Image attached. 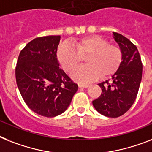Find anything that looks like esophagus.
I'll use <instances>...</instances> for the list:
<instances>
[{
  "instance_id": "obj_1",
  "label": "esophagus",
  "mask_w": 152,
  "mask_h": 152,
  "mask_svg": "<svg viewBox=\"0 0 152 152\" xmlns=\"http://www.w3.org/2000/svg\"><path fill=\"white\" fill-rule=\"evenodd\" d=\"M78 86L80 88H87L89 86V85L88 84H79Z\"/></svg>"
}]
</instances>
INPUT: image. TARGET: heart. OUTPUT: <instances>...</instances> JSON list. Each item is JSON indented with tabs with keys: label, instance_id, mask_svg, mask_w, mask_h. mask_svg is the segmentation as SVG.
Here are the masks:
<instances>
[{
	"label": "heart",
	"instance_id": "heart-1",
	"mask_svg": "<svg viewBox=\"0 0 152 152\" xmlns=\"http://www.w3.org/2000/svg\"><path fill=\"white\" fill-rule=\"evenodd\" d=\"M71 45L63 43L57 50V59L65 71L71 72L83 58L87 65L78 67L71 76L79 82H88L100 76L105 78L113 75L121 65L122 50L119 46L109 44L107 40L98 36H89L72 40Z\"/></svg>",
	"mask_w": 152,
	"mask_h": 152
}]
</instances>
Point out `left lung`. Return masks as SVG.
Returning a JSON list of instances; mask_svg holds the SVG:
<instances>
[{"label": "left lung", "mask_w": 152, "mask_h": 152, "mask_svg": "<svg viewBox=\"0 0 152 152\" xmlns=\"http://www.w3.org/2000/svg\"><path fill=\"white\" fill-rule=\"evenodd\" d=\"M113 38L122 50V63L111 80L99 84L101 96L92 104L102 115L116 118L127 112L136 99L142 77V63L137 46L128 39L117 32H113Z\"/></svg>", "instance_id": "obj_1"}]
</instances>
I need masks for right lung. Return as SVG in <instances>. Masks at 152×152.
<instances>
[{
  "mask_svg": "<svg viewBox=\"0 0 152 152\" xmlns=\"http://www.w3.org/2000/svg\"><path fill=\"white\" fill-rule=\"evenodd\" d=\"M60 41L61 36L34 39L20 52L15 67L16 83L25 102L46 117L64 112L78 88L59 67Z\"/></svg>",
  "mask_w": 152,
  "mask_h": 152,
  "instance_id": "right-lung-1",
  "label": "right lung"
}]
</instances>
